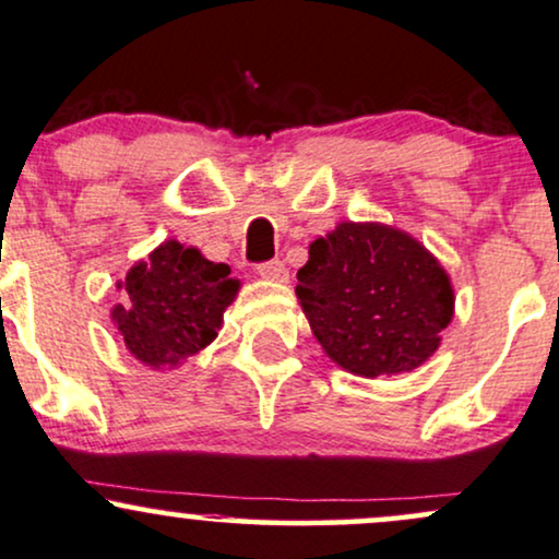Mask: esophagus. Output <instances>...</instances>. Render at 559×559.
<instances>
[{
    "label": "esophagus",
    "mask_w": 559,
    "mask_h": 559,
    "mask_svg": "<svg viewBox=\"0 0 559 559\" xmlns=\"http://www.w3.org/2000/svg\"><path fill=\"white\" fill-rule=\"evenodd\" d=\"M255 272H259L261 277L269 280V282H287V277H290V274H287V266L282 264L280 259L264 261V264L255 266Z\"/></svg>",
    "instance_id": "1"
}]
</instances>
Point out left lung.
<instances>
[{"mask_svg":"<svg viewBox=\"0 0 559 559\" xmlns=\"http://www.w3.org/2000/svg\"><path fill=\"white\" fill-rule=\"evenodd\" d=\"M295 293L326 356L358 377L421 366L455 304L450 277L421 242L356 222L311 242Z\"/></svg>","mask_w":559,"mask_h":559,"instance_id":"obj_1","label":"left lung"}]
</instances>
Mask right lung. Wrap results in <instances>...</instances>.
<instances>
[{
	"label": "right lung",
	"instance_id": "obj_1",
	"mask_svg": "<svg viewBox=\"0 0 559 559\" xmlns=\"http://www.w3.org/2000/svg\"><path fill=\"white\" fill-rule=\"evenodd\" d=\"M124 304L111 311L120 340L141 364L177 366L216 337L238 280L227 264L167 240L124 277Z\"/></svg>",
	"mask_w": 559,
	"mask_h": 559
}]
</instances>
